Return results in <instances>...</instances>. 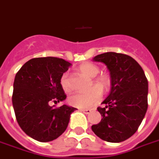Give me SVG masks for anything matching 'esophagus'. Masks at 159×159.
Masks as SVG:
<instances>
[{
    "label": "esophagus",
    "mask_w": 159,
    "mask_h": 159,
    "mask_svg": "<svg viewBox=\"0 0 159 159\" xmlns=\"http://www.w3.org/2000/svg\"><path fill=\"white\" fill-rule=\"evenodd\" d=\"M82 112H83L84 113H86V114H90L91 113V110L89 109H81Z\"/></svg>",
    "instance_id": "1"
}]
</instances>
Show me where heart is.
<instances>
[{"instance_id":"1","label":"heart","mask_w":159,"mask_h":159,"mask_svg":"<svg viewBox=\"0 0 159 159\" xmlns=\"http://www.w3.org/2000/svg\"><path fill=\"white\" fill-rule=\"evenodd\" d=\"M77 70L83 75L93 78L98 75L100 73V68L92 63H83L77 67ZM60 86L62 89L65 91H70L71 86L68 73H64L60 78ZM93 84L97 87H94L87 92H79L73 95L69 99V102L73 106L87 109L95 105L100 100L101 98V91H106L109 90L111 86V79L109 75L101 74L93 79Z\"/></svg>"}]
</instances>
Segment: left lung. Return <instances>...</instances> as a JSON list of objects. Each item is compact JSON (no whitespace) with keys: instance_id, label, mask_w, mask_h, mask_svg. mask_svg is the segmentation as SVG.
<instances>
[{"instance_id":"8db88e82","label":"left lung","mask_w":159,"mask_h":159,"mask_svg":"<svg viewBox=\"0 0 159 159\" xmlns=\"http://www.w3.org/2000/svg\"><path fill=\"white\" fill-rule=\"evenodd\" d=\"M102 62L110 73L111 91L98 108L102 117L91 126L101 140L119 143L135 133L148 109V80L144 70L133 58L106 52L93 58Z\"/></svg>"}]
</instances>
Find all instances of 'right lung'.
Returning a JSON list of instances; mask_svg holds the SVG:
<instances>
[{"instance_id":"obj_1","label":"right lung","mask_w":159,"mask_h":159,"mask_svg":"<svg viewBox=\"0 0 159 159\" xmlns=\"http://www.w3.org/2000/svg\"><path fill=\"white\" fill-rule=\"evenodd\" d=\"M71 64L56 57L34 58L22 66L14 82L12 103L19 126L28 136L49 142L64 133L76 108L64 104L66 95L60 86L62 75Z\"/></svg>"}]
</instances>
